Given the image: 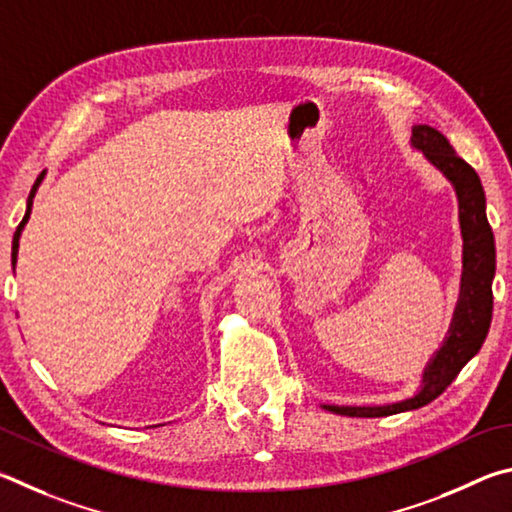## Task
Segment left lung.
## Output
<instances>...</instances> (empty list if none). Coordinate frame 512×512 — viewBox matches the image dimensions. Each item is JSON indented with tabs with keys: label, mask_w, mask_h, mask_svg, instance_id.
<instances>
[{
	"label": "left lung",
	"mask_w": 512,
	"mask_h": 512,
	"mask_svg": "<svg viewBox=\"0 0 512 512\" xmlns=\"http://www.w3.org/2000/svg\"><path fill=\"white\" fill-rule=\"evenodd\" d=\"M411 143L441 173L450 179L459 195V218L463 233V283L450 337L423 375V389L414 398L387 407H333L328 411L353 418H380L425 407L450 387L456 375L479 353L492 321V279H495V236L486 218V195L481 179L468 161L456 155L441 132L429 125H416Z\"/></svg>",
	"instance_id": "left-lung-1"
}]
</instances>
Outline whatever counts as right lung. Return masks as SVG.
Segmentation results:
<instances>
[{
    "label": "right lung",
    "instance_id": "1",
    "mask_svg": "<svg viewBox=\"0 0 512 512\" xmlns=\"http://www.w3.org/2000/svg\"><path fill=\"white\" fill-rule=\"evenodd\" d=\"M40 182H42V175L35 179V184H33V188H31V193H29V202H26V213H24V218H22V222L17 224V229H15V236H13V270H15V261H17V247H20V233H22V229H24V224H26V220H29V215H31V206H33V197H35V191H38V186H40Z\"/></svg>",
    "mask_w": 512,
    "mask_h": 512
}]
</instances>
